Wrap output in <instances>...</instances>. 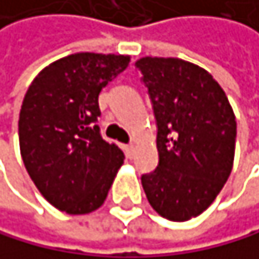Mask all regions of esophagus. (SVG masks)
<instances>
[{
	"instance_id": "34e87169",
	"label": "esophagus",
	"mask_w": 259,
	"mask_h": 259,
	"mask_svg": "<svg viewBox=\"0 0 259 259\" xmlns=\"http://www.w3.org/2000/svg\"><path fill=\"white\" fill-rule=\"evenodd\" d=\"M124 151L127 154V157L132 159L134 157V152H135V146L134 145H127V146H124Z\"/></svg>"
}]
</instances>
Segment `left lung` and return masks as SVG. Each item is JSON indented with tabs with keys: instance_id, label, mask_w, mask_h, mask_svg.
Returning <instances> with one entry per match:
<instances>
[{
	"instance_id": "obj_1",
	"label": "left lung",
	"mask_w": 259,
	"mask_h": 259,
	"mask_svg": "<svg viewBox=\"0 0 259 259\" xmlns=\"http://www.w3.org/2000/svg\"><path fill=\"white\" fill-rule=\"evenodd\" d=\"M157 122L159 165L141 176L159 215L186 222L206 210L230 178L236 118L225 91L203 67L179 58L138 59Z\"/></svg>"
}]
</instances>
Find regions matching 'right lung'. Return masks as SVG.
I'll use <instances>...</instances> for the list:
<instances>
[{"mask_svg": "<svg viewBox=\"0 0 259 259\" xmlns=\"http://www.w3.org/2000/svg\"><path fill=\"white\" fill-rule=\"evenodd\" d=\"M131 56L75 53L42 69L25 94L18 119L25 168L56 209L90 214L104 204L124 154L100 137L99 94Z\"/></svg>", "mask_w": 259, "mask_h": 259, "instance_id": "obj_1", "label": "right lung"}]
</instances>
